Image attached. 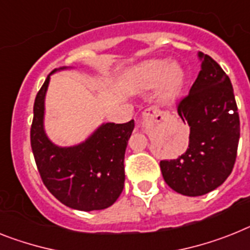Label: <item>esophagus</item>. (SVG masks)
Wrapping results in <instances>:
<instances>
[{
  "label": "esophagus",
  "mask_w": 250,
  "mask_h": 250,
  "mask_svg": "<svg viewBox=\"0 0 250 250\" xmlns=\"http://www.w3.org/2000/svg\"><path fill=\"white\" fill-rule=\"evenodd\" d=\"M154 119L155 121L164 119V113L161 112L157 106H150V108L145 109V112L142 113L141 123H146V122L154 121Z\"/></svg>",
  "instance_id": "esophagus-1"
}]
</instances>
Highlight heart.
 I'll return each instance as SVG.
<instances>
[{"label":"heart","instance_id":"obj_1","mask_svg":"<svg viewBox=\"0 0 250 250\" xmlns=\"http://www.w3.org/2000/svg\"><path fill=\"white\" fill-rule=\"evenodd\" d=\"M183 79L182 68L167 60L148 61L135 72V81L145 89H152L160 83V95L165 100L178 95L183 85Z\"/></svg>","mask_w":250,"mask_h":250}]
</instances>
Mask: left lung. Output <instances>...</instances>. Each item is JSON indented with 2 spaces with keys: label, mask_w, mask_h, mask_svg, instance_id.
<instances>
[{
  "label": "left lung",
  "mask_w": 250,
  "mask_h": 250,
  "mask_svg": "<svg viewBox=\"0 0 250 250\" xmlns=\"http://www.w3.org/2000/svg\"><path fill=\"white\" fill-rule=\"evenodd\" d=\"M202 61L196 81L178 104V114L189 125V145L174 160L160 161L164 180L183 196H203L231 174L240 137V121L231 81L212 58Z\"/></svg>",
  "instance_id": "8db88e82"
}]
</instances>
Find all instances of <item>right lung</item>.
I'll return each instance as SVG.
<instances>
[{
  "instance_id": "obj_1",
  "label": "right lung",
  "mask_w": 250,
  "mask_h": 250,
  "mask_svg": "<svg viewBox=\"0 0 250 250\" xmlns=\"http://www.w3.org/2000/svg\"><path fill=\"white\" fill-rule=\"evenodd\" d=\"M67 68H56L52 73ZM50 75L35 98L30 129L31 150L42 180L67 207L79 211L108 208L125 187V152L135 121L122 125L103 123L75 146L54 145L44 131V100Z\"/></svg>"
}]
</instances>
